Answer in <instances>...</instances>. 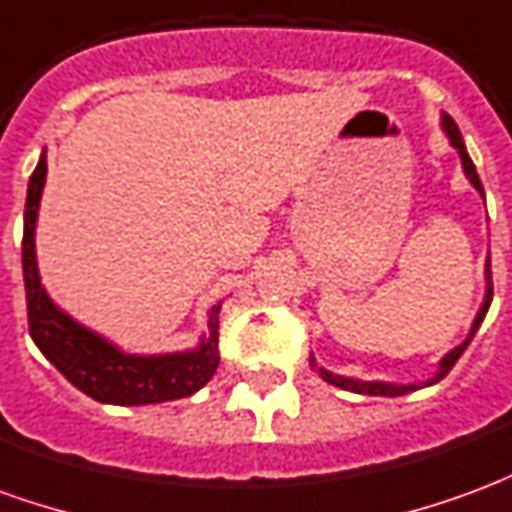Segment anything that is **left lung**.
Returning a JSON list of instances; mask_svg holds the SVG:
<instances>
[{
    "instance_id": "8db88e82",
    "label": "left lung",
    "mask_w": 512,
    "mask_h": 512,
    "mask_svg": "<svg viewBox=\"0 0 512 512\" xmlns=\"http://www.w3.org/2000/svg\"><path fill=\"white\" fill-rule=\"evenodd\" d=\"M441 128H444V134H447V139H450V145L458 150L463 172H466L469 183H472L474 189L480 191V197L485 200L483 183H480V178H477V169H474L472 158H469V153H466V145H463V136L461 131H458V126H455V120H452L450 115H441ZM491 299H494V285H491V257H488V260H485V296H483V304H480V312H477V318H474L472 323V329H469V334H466V340H463L461 345H455L450 354L441 356L439 370H436L433 378H428V381H419V384H389V381H362V378L337 376V373H332V370H326V367L318 365V362H315V356H310V367L312 370H318V376H321L326 384L340 386V389H348V392H356V395L400 397V395H408V392H414V389H422V386L439 384L441 378L447 376L452 367H455V362L461 359V354L466 351V345L472 343V337L477 334V329H480V323L485 321V312H488V307H491Z\"/></svg>"
}]
</instances>
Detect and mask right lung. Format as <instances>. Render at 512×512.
Wrapping results in <instances>:
<instances>
[{
    "label": "right lung",
    "instance_id": "obj_1",
    "mask_svg": "<svg viewBox=\"0 0 512 512\" xmlns=\"http://www.w3.org/2000/svg\"><path fill=\"white\" fill-rule=\"evenodd\" d=\"M46 150L27 189V211H24V244H21V266H24V288H27L29 334L40 348V354L60 370L76 389L90 395L98 403L112 406H150L164 400L194 395L208 384L219 367V310L222 301L208 312V334H202L200 345L191 351L175 354H126L123 348L109 343L93 329H87L71 315L60 310L43 288L35 255V227H38L40 197L46 186Z\"/></svg>",
    "mask_w": 512,
    "mask_h": 512
}]
</instances>
